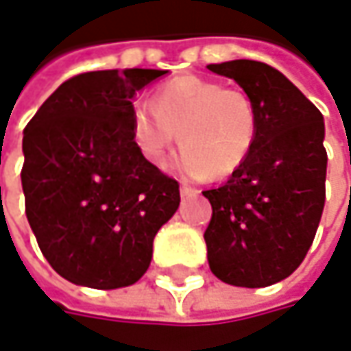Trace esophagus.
I'll list each match as a JSON object with an SVG mask.
<instances>
[{"instance_id": "esophagus-1", "label": "esophagus", "mask_w": 351, "mask_h": 351, "mask_svg": "<svg viewBox=\"0 0 351 351\" xmlns=\"http://www.w3.org/2000/svg\"><path fill=\"white\" fill-rule=\"evenodd\" d=\"M197 193H199V189L189 186V184H180V195H182V197H186V195H197Z\"/></svg>"}]
</instances>
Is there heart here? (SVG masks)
I'll use <instances>...</instances> for the list:
<instances>
[{"mask_svg":"<svg viewBox=\"0 0 351 351\" xmlns=\"http://www.w3.org/2000/svg\"><path fill=\"white\" fill-rule=\"evenodd\" d=\"M184 150L178 167L191 176L233 175L251 156L259 136V112L241 88L201 76H178L160 84L150 106L130 114V138L154 169H165L176 143Z\"/></svg>","mask_w":351,"mask_h":351,"instance_id":"1","label":"heart"}]
</instances>
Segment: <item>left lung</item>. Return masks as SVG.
<instances>
[{
  "label": "left lung",
  "instance_id": "obj_1",
  "mask_svg": "<svg viewBox=\"0 0 351 351\" xmlns=\"http://www.w3.org/2000/svg\"><path fill=\"white\" fill-rule=\"evenodd\" d=\"M259 112L257 144L231 178L203 191L213 215L208 267L237 287H267L302 265L326 205L324 116L279 70L255 60L208 64Z\"/></svg>",
  "mask_w": 351,
  "mask_h": 351
}]
</instances>
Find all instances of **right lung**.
Wrapping results in <instances>:
<instances>
[{"label": "right lung", "instance_id": "1", "mask_svg": "<svg viewBox=\"0 0 351 351\" xmlns=\"http://www.w3.org/2000/svg\"><path fill=\"white\" fill-rule=\"evenodd\" d=\"M167 70H100L66 80L23 130L25 215L56 273L92 287L136 283L180 203L178 182L130 138L132 98Z\"/></svg>", "mask_w": 351, "mask_h": 351}]
</instances>
